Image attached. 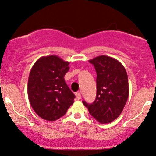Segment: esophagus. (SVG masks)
Masks as SVG:
<instances>
[{"instance_id": "obj_1", "label": "esophagus", "mask_w": 156, "mask_h": 156, "mask_svg": "<svg viewBox=\"0 0 156 156\" xmlns=\"http://www.w3.org/2000/svg\"><path fill=\"white\" fill-rule=\"evenodd\" d=\"M75 96H76V98L78 99V100H80V99L81 98V95L79 92H78L75 93Z\"/></svg>"}]
</instances>
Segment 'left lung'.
Masks as SVG:
<instances>
[{
	"mask_svg": "<svg viewBox=\"0 0 156 156\" xmlns=\"http://www.w3.org/2000/svg\"><path fill=\"white\" fill-rule=\"evenodd\" d=\"M97 73L95 101L83 104L101 124H108L122 112L129 96V83L125 68L118 60L101 55L90 60Z\"/></svg>",
	"mask_w": 156,
	"mask_h": 156,
	"instance_id": "8db88e82",
	"label": "left lung"
}]
</instances>
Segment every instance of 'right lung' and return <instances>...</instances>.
<instances>
[{"label": "right lung", "mask_w": 156, "mask_h": 156, "mask_svg": "<svg viewBox=\"0 0 156 156\" xmlns=\"http://www.w3.org/2000/svg\"><path fill=\"white\" fill-rule=\"evenodd\" d=\"M69 64L57 55L43 56L31 69L27 85L29 100L43 119L54 121L60 119L74 103V93L64 78Z\"/></svg>", "instance_id": "obj_1"}]
</instances>
